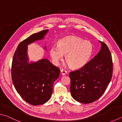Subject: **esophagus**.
<instances>
[{
    "mask_svg": "<svg viewBox=\"0 0 122 122\" xmlns=\"http://www.w3.org/2000/svg\"><path fill=\"white\" fill-rule=\"evenodd\" d=\"M61 74L62 75H66V74H67V71H66V70L62 69L61 70Z\"/></svg>",
    "mask_w": 122,
    "mask_h": 122,
    "instance_id": "1",
    "label": "esophagus"
}]
</instances>
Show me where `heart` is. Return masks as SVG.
<instances>
[{"mask_svg": "<svg viewBox=\"0 0 122 122\" xmlns=\"http://www.w3.org/2000/svg\"><path fill=\"white\" fill-rule=\"evenodd\" d=\"M93 51V46L90 41H84L78 37L69 36L59 40L57 46H51L49 54L55 65H58L66 54V61L70 67L79 69L86 65Z\"/></svg>", "mask_w": 122, "mask_h": 122, "instance_id": "1", "label": "heart"}]
</instances>
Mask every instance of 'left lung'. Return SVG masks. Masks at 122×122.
Wrapping results in <instances>:
<instances>
[{
  "instance_id": "obj_1",
  "label": "left lung",
  "mask_w": 122,
  "mask_h": 122,
  "mask_svg": "<svg viewBox=\"0 0 122 122\" xmlns=\"http://www.w3.org/2000/svg\"><path fill=\"white\" fill-rule=\"evenodd\" d=\"M96 56L78 70L70 72V90L75 100L90 103L102 96L111 81L113 65L112 54L105 43Z\"/></svg>"
}]
</instances>
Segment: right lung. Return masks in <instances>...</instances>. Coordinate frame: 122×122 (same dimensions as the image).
Here are the masks:
<instances>
[{
  "label": "right lung",
  "mask_w": 122,
  "mask_h": 122,
  "mask_svg": "<svg viewBox=\"0 0 122 122\" xmlns=\"http://www.w3.org/2000/svg\"><path fill=\"white\" fill-rule=\"evenodd\" d=\"M48 30L35 33L21 41L14 53L12 65V79L17 93L30 105L37 106L50 99L53 86L60 70L47 59L29 63L27 46L43 39Z\"/></svg>",
  "instance_id": "1"
}]
</instances>
